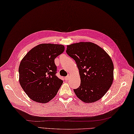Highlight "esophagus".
Wrapping results in <instances>:
<instances>
[{
    "instance_id": "1",
    "label": "esophagus",
    "mask_w": 134,
    "mask_h": 134,
    "mask_svg": "<svg viewBox=\"0 0 134 134\" xmlns=\"http://www.w3.org/2000/svg\"><path fill=\"white\" fill-rule=\"evenodd\" d=\"M69 78H70V76H66L65 77V80H68L69 79Z\"/></svg>"
}]
</instances>
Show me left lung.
<instances>
[{"label": "left lung", "mask_w": 134, "mask_h": 134, "mask_svg": "<svg viewBox=\"0 0 134 134\" xmlns=\"http://www.w3.org/2000/svg\"><path fill=\"white\" fill-rule=\"evenodd\" d=\"M66 52L75 61L79 70L80 85L74 89L76 96L85 103L102 98L114 79V64L109 54L91 42L67 45Z\"/></svg>", "instance_id": "obj_1"}]
</instances>
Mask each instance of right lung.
Here are the masks:
<instances>
[{
    "label": "right lung",
    "instance_id": "add662e5",
    "mask_svg": "<svg viewBox=\"0 0 134 134\" xmlns=\"http://www.w3.org/2000/svg\"><path fill=\"white\" fill-rule=\"evenodd\" d=\"M64 50L63 45L41 44L32 48L21 60L19 83L32 100L47 103L56 96L63 81L56 75L54 60Z\"/></svg>",
    "mask_w": 134,
    "mask_h": 134
}]
</instances>
